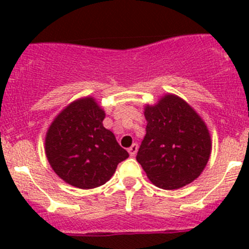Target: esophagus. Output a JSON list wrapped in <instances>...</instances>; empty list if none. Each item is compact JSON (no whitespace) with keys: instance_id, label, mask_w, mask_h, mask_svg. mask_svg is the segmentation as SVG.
<instances>
[{"instance_id":"34e87169","label":"esophagus","mask_w":249,"mask_h":249,"mask_svg":"<svg viewBox=\"0 0 249 249\" xmlns=\"http://www.w3.org/2000/svg\"><path fill=\"white\" fill-rule=\"evenodd\" d=\"M137 149H139V145L136 144V143H134V144L131 145L130 148H127V152H129L130 157H135V154L137 153Z\"/></svg>"}]
</instances>
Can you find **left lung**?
<instances>
[{"label":"left lung","mask_w":249,"mask_h":249,"mask_svg":"<svg viewBox=\"0 0 249 249\" xmlns=\"http://www.w3.org/2000/svg\"><path fill=\"white\" fill-rule=\"evenodd\" d=\"M144 117L147 134L136 159L150 182L173 190L196 179L212 150L207 125L196 110L177 95L166 94L144 106Z\"/></svg>","instance_id":"obj_1"}]
</instances>
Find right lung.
Here are the masks:
<instances>
[{"label": "right lung", "instance_id": "obj_1", "mask_svg": "<svg viewBox=\"0 0 249 249\" xmlns=\"http://www.w3.org/2000/svg\"><path fill=\"white\" fill-rule=\"evenodd\" d=\"M106 113L92 96L71 102L55 117L44 149L54 172L79 189L105 184L129 153L104 126Z\"/></svg>", "mask_w": 249, "mask_h": 249}]
</instances>
